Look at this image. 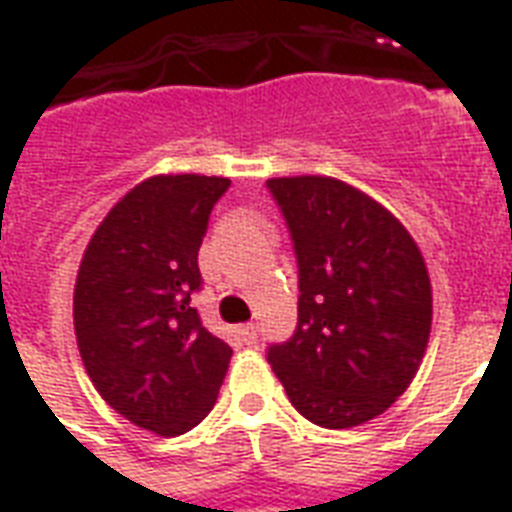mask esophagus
<instances>
[{
  "instance_id": "esophagus-1",
  "label": "esophagus",
  "mask_w": 512,
  "mask_h": 512,
  "mask_svg": "<svg viewBox=\"0 0 512 512\" xmlns=\"http://www.w3.org/2000/svg\"><path fill=\"white\" fill-rule=\"evenodd\" d=\"M236 334L242 339L244 344H255L257 342V326L255 323H244V326L236 328Z\"/></svg>"
}]
</instances>
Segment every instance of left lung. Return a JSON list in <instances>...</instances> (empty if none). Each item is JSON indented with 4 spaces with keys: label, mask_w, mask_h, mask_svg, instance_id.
Here are the masks:
<instances>
[{
    "label": "left lung",
    "mask_w": 512,
    "mask_h": 512,
    "mask_svg": "<svg viewBox=\"0 0 512 512\" xmlns=\"http://www.w3.org/2000/svg\"><path fill=\"white\" fill-rule=\"evenodd\" d=\"M299 263V323L268 363L323 429L373 421L413 384L429 347L431 278L400 218L331 176L270 178Z\"/></svg>",
    "instance_id": "8db88e82"
}]
</instances>
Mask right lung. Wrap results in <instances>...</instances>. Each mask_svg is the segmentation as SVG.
Wrapping results in <instances>:
<instances>
[{
	"label": "right lung",
	"mask_w": 512,
	"mask_h": 512,
	"mask_svg": "<svg viewBox=\"0 0 512 512\" xmlns=\"http://www.w3.org/2000/svg\"><path fill=\"white\" fill-rule=\"evenodd\" d=\"M228 178L160 173L112 205L73 289V328L91 384L139 429L178 436L207 418L234 350L199 323L197 252Z\"/></svg>",
	"instance_id": "add662e5"
}]
</instances>
